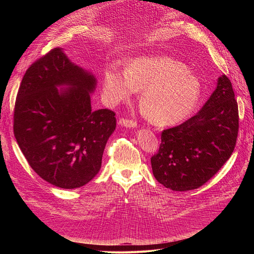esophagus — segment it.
Wrapping results in <instances>:
<instances>
[{
	"label": "esophagus",
	"mask_w": 254,
	"mask_h": 254,
	"mask_svg": "<svg viewBox=\"0 0 254 254\" xmlns=\"http://www.w3.org/2000/svg\"><path fill=\"white\" fill-rule=\"evenodd\" d=\"M120 125L121 126H125V127H136L137 123L133 120H129L126 118H122L120 120Z\"/></svg>",
	"instance_id": "1"
}]
</instances>
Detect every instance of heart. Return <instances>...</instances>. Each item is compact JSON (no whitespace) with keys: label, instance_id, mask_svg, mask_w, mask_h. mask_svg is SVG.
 Masks as SVG:
<instances>
[{"label":"heart","instance_id":"b5f03b06","mask_svg":"<svg viewBox=\"0 0 254 254\" xmlns=\"http://www.w3.org/2000/svg\"><path fill=\"white\" fill-rule=\"evenodd\" d=\"M104 88L111 101H126L134 89L143 90L141 107L156 125H173L188 118L200 96V82L186 65L170 57H137L126 72L111 66Z\"/></svg>","mask_w":254,"mask_h":254}]
</instances>
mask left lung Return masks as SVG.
Instances as JSON below:
<instances>
[{
	"label": "left lung",
	"instance_id": "left-lung-1",
	"mask_svg": "<svg viewBox=\"0 0 254 254\" xmlns=\"http://www.w3.org/2000/svg\"><path fill=\"white\" fill-rule=\"evenodd\" d=\"M226 75L194 117L164 129L157 153L150 159L155 178L173 190L200 188L222 167L234 150L238 106Z\"/></svg>",
	"mask_w": 254,
	"mask_h": 254
}]
</instances>
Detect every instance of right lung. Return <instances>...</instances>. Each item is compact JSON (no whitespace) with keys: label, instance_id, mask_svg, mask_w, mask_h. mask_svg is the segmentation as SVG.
Segmentation results:
<instances>
[{"label":"right lung","instance_id":"1","mask_svg":"<svg viewBox=\"0 0 254 254\" xmlns=\"http://www.w3.org/2000/svg\"><path fill=\"white\" fill-rule=\"evenodd\" d=\"M66 84V91L57 87ZM93 75L73 64L59 48L30 65L19 87L13 133L34 172L61 189L80 188L101 170L115 112L91 109Z\"/></svg>","mask_w":254,"mask_h":254}]
</instances>
